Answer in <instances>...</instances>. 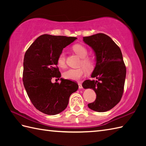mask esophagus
<instances>
[{"instance_id":"1","label":"esophagus","mask_w":146,"mask_h":146,"mask_svg":"<svg viewBox=\"0 0 146 146\" xmlns=\"http://www.w3.org/2000/svg\"><path fill=\"white\" fill-rule=\"evenodd\" d=\"M78 88H79L80 89H81V88H83V86H82V83H81L78 82Z\"/></svg>"}]
</instances>
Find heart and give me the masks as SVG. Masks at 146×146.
<instances>
[{
	"instance_id": "obj_1",
	"label": "heart",
	"mask_w": 146,
	"mask_h": 146,
	"mask_svg": "<svg viewBox=\"0 0 146 146\" xmlns=\"http://www.w3.org/2000/svg\"><path fill=\"white\" fill-rule=\"evenodd\" d=\"M73 49L79 57L82 58L80 62V65H83L84 67H80L76 69L71 68L64 71L63 73V76L65 79L77 81L86 75V69L90 71L94 68V63L92 59L86 57L88 52L87 49L82 44H75L73 46ZM57 63L60 68H64L66 67V54L64 51H61L59 54L57 59Z\"/></svg>"
}]
</instances>
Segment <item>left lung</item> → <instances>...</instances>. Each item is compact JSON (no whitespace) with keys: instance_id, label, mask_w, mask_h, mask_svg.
<instances>
[{"instance_id":"obj_1","label":"left lung","mask_w":146,"mask_h":146,"mask_svg":"<svg viewBox=\"0 0 146 146\" xmlns=\"http://www.w3.org/2000/svg\"><path fill=\"white\" fill-rule=\"evenodd\" d=\"M83 41L95 52L96 65L91 76L98 80H86L82 84L85 89L92 88L97 95L95 102L88 107L104 112L115 106L122 97L126 67L122 52L115 42L103 33L83 37Z\"/></svg>"}]
</instances>
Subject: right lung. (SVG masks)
Wrapping results in <instances>:
<instances>
[{
  "label": "right lung",
  "mask_w": 146,
  "mask_h": 146,
  "mask_svg": "<svg viewBox=\"0 0 146 146\" xmlns=\"http://www.w3.org/2000/svg\"><path fill=\"white\" fill-rule=\"evenodd\" d=\"M75 37L43 35L26 51L24 58L23 83L27 95L36 109L47 115H56L66 108L69 98L78 88L76 83L60 78L57 59L63 48Z\"/></svg>",
  "instance_id": "1"
}]
</instances>
